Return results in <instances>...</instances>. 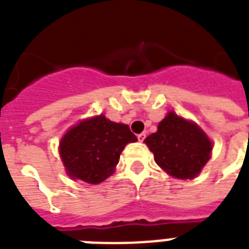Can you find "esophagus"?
Returning a JSON list of instances; mask_svg holds the SVG:
<instances>
[{
	"instance_id": "esophagus-1",
	"label": "esophagus",
	"mask_w": 249,
	"mask_h": 249,
	"mask_svg": "<svg viewBox=\"0 0 249 249\" xmlns=\"http://www.w3.org/2000/svg\"><path fill=\"white\" fill-rule=\"evenodd\" d=\"M137 138H138V141H140V142H143L144 138H146V133H141V134H138V136H137Z\"/></svg>"
}]
</instances>
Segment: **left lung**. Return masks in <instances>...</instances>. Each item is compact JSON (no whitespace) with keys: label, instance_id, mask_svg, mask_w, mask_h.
<instances>
[{"label":"left lung","instance_id":"obj_1","mask_svg":"<svg viewBox=\"0 0 249 249\" xmlns=\"http://www.w3.org/2000/svg\"><path fill=\"white\" fill-rule=\"evenodd\" d=\"M156 164L181 179L199 174L211 158L212 142L194 123L169 112L158 125V132L144 140Z\"/></svg>","mask_w":249,"mask_h":249}]
</instances>
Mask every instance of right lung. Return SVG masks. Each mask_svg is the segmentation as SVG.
<instances>
[{
	"label": "right lung",
	"mask_w": 249,
	"mask_h": 249,
	"mask_svg": "<svg viewBox=\"0 0 249 249\" xmlns=\"http://www.w3.org/2000/svg\"><path fill=\"white\" fill-rule=\"evenodd\" d=\"M136 141L128 125L99 115L68 130L60 141V156L70 177L97 185L112 174L121 151Z\"/></svg>",
	"instance_id": "1"
}]
</instances>
